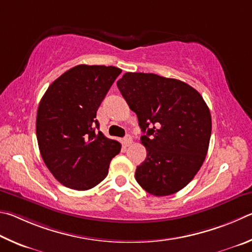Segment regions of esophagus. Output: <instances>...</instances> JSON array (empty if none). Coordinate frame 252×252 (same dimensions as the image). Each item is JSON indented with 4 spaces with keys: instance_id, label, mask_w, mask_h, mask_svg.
I'll return each mask as SVG.
<instances>
[{
    "instance_id": "obj_1",
    "label": "esophagus",
    "mask_w": 252,
    "mask_h": 252,
    "mask_svg": "<svg viewBox=\"0 0 252 252\" xmlns=\"http://www.w3.org/2000/svg\"><path fill=\"white\" fill-rule=\"evenodd\" d=\"M133 142V138H131L130 135H126L125 138H124V143H125L126 146H129V145Z\"/></svg>"
}]
</instances>
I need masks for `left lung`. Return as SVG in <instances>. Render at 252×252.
<instances>
[{
  "instance_id": "left-lung-1",
  "label": "left lung",
  "mask_w": 252,
  "mask_h": 252,
  "mask_svg": "<svg viewBox=\"0 0 252 252\" xmlns=\"http://www.w3.org/2000/svg\"><path fill=\"white\" fill-rule=\"evenodd\" d=\"M117 87L145 134L140 140L147 157L136 168V180L157 197L179 191L195 177L208 152V106L188 84L152 73H125Z\"/></svg>"
}]
</instances>
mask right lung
I'll use <instances>...</instances> for the list:
<instances>
[{
  "label": "right lung",
  "instance_id": "right-lung-1",
  "mask_svg": "<svg viewBox=\"0 0 252 252\" xmlns=\"http://www.w3.org/2000/svg\"><path fill=\"white\" fill-rule=\"evenodd\" d=\"M122 73L104 65H77L48 86L39 101L36 137L52 175L75 190H87L108 174L121 144L99 131L96 112Z\"/></svg>",
  "mask_w": 252,
  "mask_h": 252
}]
</instances>
